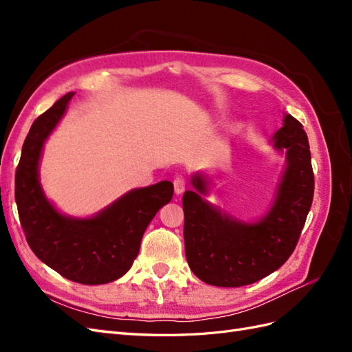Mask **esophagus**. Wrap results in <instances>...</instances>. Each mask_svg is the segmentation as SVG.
Returning <instances> with one entry per match:
<instances>
[{"label": "esophagus", "instance_id": "34e87169", "mask_svg": "<svg viewBox=\"0 0 352 352\" xmlns=\"http://www.w3.org/2000/svg\"><path fill=\"white\" fill-rule=\"evenodd\" d=\"M173 186H175V194L180 195L185 190V177L182 176H176L173 180Z\"/></svg>", "mask_w": 352, "mask_h": 352}]
</instances>
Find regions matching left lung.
<instances>
[{"label":"left lung","mask_w":352,"mask_h":352,"mask_svg":"<svg viewBox=\"0 0 352 352\" xmlns=\"http://www.w3.org/2000/svg\"><path fill=\"white\" fill-rule=\"evenodd\" d=\"M276 150L286 151V168L272 208L258 221L236 220L211 206L202 175L192 176L195 190L184 194L185 254L198 279L212 286L251 285L291 257L305 225L314 194V173L302 124L285 114L274 133Z\"/></svg>","instance_id":"1"}]
</instances>
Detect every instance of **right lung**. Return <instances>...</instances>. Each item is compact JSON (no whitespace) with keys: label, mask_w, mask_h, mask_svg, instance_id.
<instances>
[{"label":"right lung","mask_w":352,"mask_h":352,"mask_svg":"<svg viewBox=\"0 0 352 352\" xmlns=\"http://www.w3.org/2000/svg\"><path fill=\"white\" fill-rule=\"evenodd\" d=\"M73 95L61 97L32 124L16 170V204L29 247L42 263L69 280L102 285L132 267L146 226L173 197V184L133 189L89 219L61 214L42 190L38 168L47 138Z\"/></svg>","instance_id":"obj_1"}]
</instances>
